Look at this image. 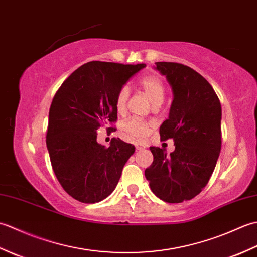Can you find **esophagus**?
<instances>
[{"instance_id": "34e87169", "label": "esophagus", "mask_w": 257, "mask_h": 257, "mask_svg": "<svg viewBox=\"0 0 257 257\" xmlns=\"http://www.w3.org/2000/svg\"><path fill=\"white\" fill-rule=\"evenodd\" d=\"M145 148H146V146L141 145V144H137V145H136V149H137V150H143V149H145Z\"/></svg>"}]
</instances>
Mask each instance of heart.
<instances>
[{
	"label": "heart",
	"mask_w": 257,
	"mask_h": 257,
	"mask_svg": "<svg viewBox=\"0 0 257 257\" xmlns=\"http://www.w3.org/2000/svg\"><path fill=\"white\" fill-rule=\"evenodd\" d=\"M138 86L146 96L149 98L154 106H160L166 96V86L163 81L156 75H147L140 78ZM129 97V89L127 87H121L116 95L114 107L116 110L121 113L127 107V100ZM123 130L134 138H144L148 134L149 123L138 118H130L123 123Z\"/></svg>",
	"instance_id": "heart-1"
}]
</instances>
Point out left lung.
I'll list each match as a JSON object with an SVG mask.
<instances>
[{"instance_id":"obj_1","label":"left lung","mask_w":257,"mask_h":257,"mask_svg":"<svg viewBox=\"0 0 257 257\" xmlns=\"http://www.w3.org/2000/svg\"><path fill=\"white\" fill-rule=\"evenodd\" d=\"M166 76L173 100L160 139H173L176 149L150 147L154 162L145 176L152 192L168 203L193 199L205 188L221 151L222 108L209 81L183 64L158 62Z\"/></svg>"}]
</instances>
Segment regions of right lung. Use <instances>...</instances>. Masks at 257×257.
<instances>
[{
	"mask_svg": "<svg viewBox=\"0 0 257 257\" xmlns=\"http://www.w3.org/2000/svg\"><path fill=\"white\" fill-rule=\"evenodd\" d=\"M145 67L146 64L86 63L70 74L53 98L47 150L59 183L79 202L96 203L110 195L135 152V146L119 138L111 139L108 148L98 144L97 129L116 122L117 92Z\"/></svg>",
	"mask_w": 257,
	"mask_h": 257,
	"instance_id": "1",
	"label": "right lung"
}]
</instances>
